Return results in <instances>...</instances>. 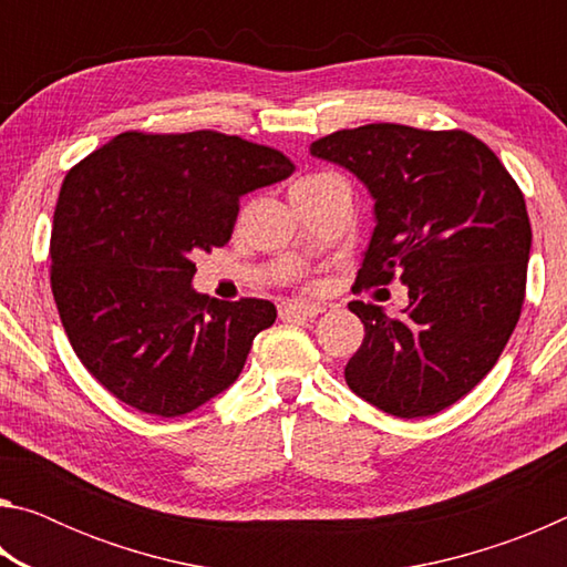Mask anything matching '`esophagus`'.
I'll list each match as a JSON object with an SVG mask.
<instances>
[{"label": "esophagus", "instance_id": "esophagus-1", "mask_svg": "<svg viewBox=\"0 0 567 567\" xmlns=\"http://www.w3.org/2000/svg\"><path fill=\"white\" fill-rule=\"evenodd\" d=\"M324 310V305L320 302H282L277 307V312H280V318H318V315Z\"/></svg>", "mask_w": 567, "mask_h": 567}]
</instances>
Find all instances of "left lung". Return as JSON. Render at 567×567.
Returning <instances> with one entry per match:
<instances>
[{
    "label": "left lung",
    "instance_id": "left-lung-1",
    "mask_svg": "<svg viewBox=\"0 0 567 567\" xmlns=\"http://www.w3.org/2000/svg\"><path fill=\"white\" fill-rule=\"evenodd\" d=\"M310 155L352 172L375 203L358 285H408L400 318L348 305L364 340L344 380L388 415H435L493 370L520 318L533 243L523 192L460 130L364 124L312 142Z\"/></svg>",
    "mask_w": 567,
    "mask_h": 567
}]
</instances>
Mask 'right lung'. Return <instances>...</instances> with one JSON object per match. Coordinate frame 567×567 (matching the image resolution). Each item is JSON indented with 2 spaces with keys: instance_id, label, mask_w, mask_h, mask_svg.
<instances>
[{
  "instance_id": "add662e5",
  "label": "right lung",
  "mask_w": 567,
  "mask_h": 567,
  "mask_svg": "<svg viewBox=\"0 0 567 567\" xmlns=\"http://www.w3.org/2000/svg\"><path fill=\"white\" fill-rule=\"evenodd\" d=\"M292 172L282 152L209 130L122 132L70 169L52 295L76 358L124 405L187 415L237 380L277 310L197 292L192 257L227 243L239 199Z\"/></svg>"
}]
</instances>
